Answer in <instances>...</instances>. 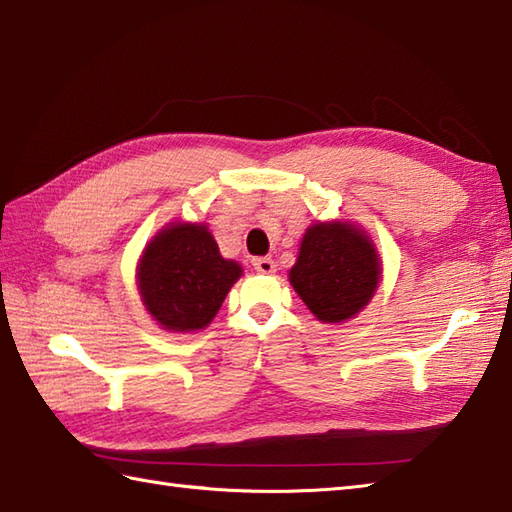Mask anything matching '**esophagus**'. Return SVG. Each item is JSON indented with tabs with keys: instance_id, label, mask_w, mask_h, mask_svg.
Instances as JSON below:
<instances>
[{
	"instance_id": "esophagus-1",
	"label": "esophagus",
	"mask_w": 512,
	"mask_h": 512,
	"mask_svg": "<svg viewBox=\"0 0 512 512\" xmlns=\"http://www.w3.org/2000/svg\"><path fill=\"white\" fill-rule=\"evenodd\" d=\"M253 266L257 272H261V275H272V272L277 270L275 261H272L270 257H255L253 259Z\"/></svg>"
}]
</instances>
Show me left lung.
<instances>
[{"mask_svg":"<svg viewBox=\"0 0 512 512\" xmlns=\"http://www.w3.org/2000/svg\"><path fill=\"white\" fill-rule=\"evenodd\" d=\"M379 272L375 248L360 229L318 222L303 237L290 283L318 320L342 323L371 301Z\"/></svg>","mask_w":512,"mask_h":512,"instance_id":"left-lung-1","label":"left lung"}]
</instances>
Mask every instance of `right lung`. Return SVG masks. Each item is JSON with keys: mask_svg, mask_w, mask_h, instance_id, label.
Instances as JSON below:
<instances>
[{"mask_svg": "<svg viewBox=\"0 0 512 512\" xmlns=\"http://www.w3.org/2000/svg\"><path fill=\"white\" fill-rule=\"evenodd\" d=\"M242 268L224 259L205 224H172L139 261L141 301L170 331H196L218 314Z\"/></svg>", "mask_w": 512, "mask_h": 512, "instance_id": "1", "label": "right lung"}]
</instances>
